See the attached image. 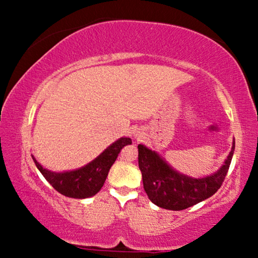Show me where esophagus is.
Here are the masks:
<instances>
[{
    "label": "esophagus",
    "instance_id": "obj_1",
    "mask_svg": "<svg viewBox=\"0 0 258 258\" xmlns=\"http://www.w3.org/2000/svg\"><path fill=\"white\" fill-rule=\"evenodd\" d=\"M134 136H135V139H137V140H142L143 139V134L140 133V132H136L135 134H134Z\"/></svg>",
    "mask_w": 258,
    "mask_h": 258
}]
</instances>
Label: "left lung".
Here are the masks:
<instances>
[{"label":"left lung","mask_w":258,"mask_h":258,"mask_svg":"<svg viewBox=\"0 0 258 258\" xmlns=\"http://www.w3.org/2000/svg\"><path fill=\"white\" fill-rule=\"evenodd\" d=\"M137 148L143 188L149 200L163 209L183 210L209 199L221 188L230 167L235 141L223 165L213 175L202 178H192L176 171L156 151L143 144Z\"/></svg>","instance_id":"1"}]
</instances>
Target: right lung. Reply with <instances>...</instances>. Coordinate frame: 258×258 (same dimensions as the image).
Returning <instances> with one entry per match:
<instances>
[{
    "instance_id": "1",
    "label": "right lung",
    "mask_w": 258,
    "mask_h": 258,
    "mask_svg": "<svg viewBox=\"0 0 258 258\" xmlns=\"http://www.w3.org/2000/svg\"><path fill=\"white\" fill-rule=\"evenodd\" d=\"M128 144H132V139L121 137L90 163L76 170L64 172L50 171L42 167L34 157L33 160L44 178L59 194L72 199H88L100 191L119 151Z\"/></svg>"
}]
</instances>
